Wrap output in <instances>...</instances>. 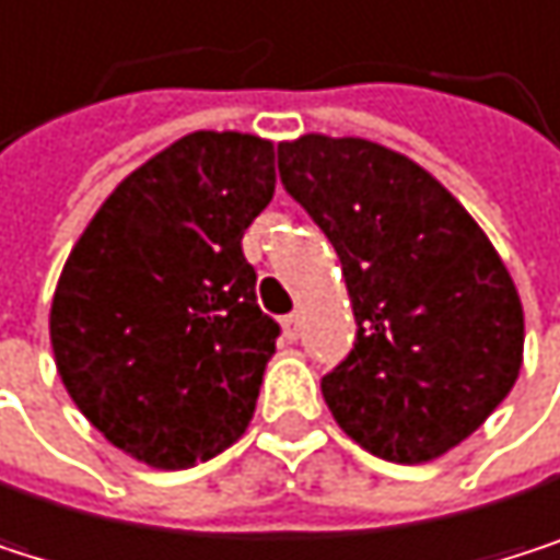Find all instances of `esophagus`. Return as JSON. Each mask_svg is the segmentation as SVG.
<instances>
[{"label":"esophagus","instance_id":"34e87169","mask_svg":"<svg viewBox=\"0 0 560 560\" xmlns=\"http://www.w3.org/2000/svg\"><path fill=\"white\" fill-rule=\"evenodd\" d=\"M282 331H285L289 341H299V335H302V315H289V318L282 322Z\"/></svg>","mask_w":560,"mask_h":560}]
</instances>
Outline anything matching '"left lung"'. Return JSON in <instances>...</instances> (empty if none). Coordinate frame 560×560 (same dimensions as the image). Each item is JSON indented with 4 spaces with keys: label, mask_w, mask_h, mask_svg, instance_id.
<instances>
[{
    "label": "left lung",
    "mask_w": 560,
    "mask_h": 560,
    "mask_svg": "<svg viewBox=\"0 0 560 560\" xmlns=\"http://www.w3.org/2000/svg\"><path fill=\"white\" fill-rule=\"evenodd\" d=\"M285 189L331 238L358 341L322 394L368 453L420 466L472 436L525 358L512 275L466 206L417 160L364 140L278 143Z\"/></svg>",
    "instance_id": "obj_1"
}]
</instances>
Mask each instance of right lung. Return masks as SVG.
<instances>
[{"instance_id":"right-lung-1","label":"right lung","mask_w":560,"mask_h":560,"mask_svg":"<svg viewBox=\"0 0 560 560\" xmlns=\"http://www.w3.org/2000/svg\"><path fill=\"white\" fill-rule=\"evenodd\" d=\"M275 192V143L196 130L127 173L55 285L58 377L88 423L150 469H189L252 423L278 325L242 235Z\"/></svg>"}]
</instances>
